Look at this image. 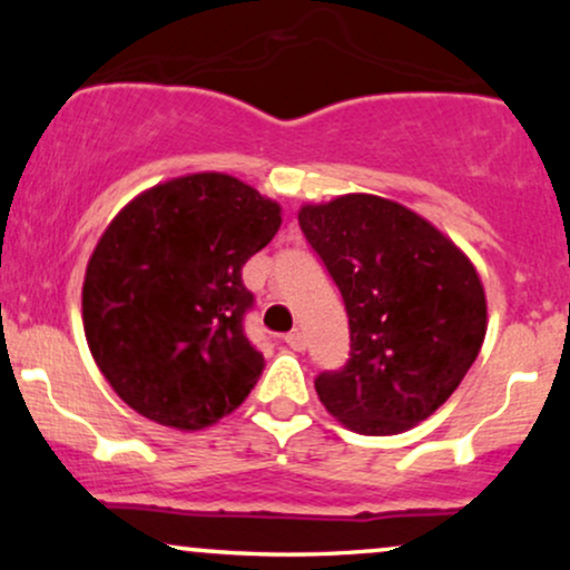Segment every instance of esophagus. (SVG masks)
<instances>
[{
    "instance_id": "obj_1",
    "label": "esophagus",
    "mask_w": 570,
    "mask_h": 570,
    "mask_svg": "<svg viewBox=\"0 0 570 570\" xmlns=\"http://www.w3.org/2000/svg\"><path fill=\"white\" fill-rule=\"evenodd\" d=\"M284 343L289 345L292 351H305V345H307V340H305V335L299 330H294V332H289V335L284 337Z\"/></svg>"
}]
</instances>
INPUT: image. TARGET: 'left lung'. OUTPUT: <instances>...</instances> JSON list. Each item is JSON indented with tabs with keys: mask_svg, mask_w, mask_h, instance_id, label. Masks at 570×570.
<instances>
[{
	"mask_svg": "<svg viewBox=\"0 0 570 570\" xmlns=\"http://www.w3.org/2000/svg\"><path fill=\"white\" fill-rule=\"evenodd\" d=\"M297 219L351 326L348 364L316 377L318 399L356 434L410 431L448 402L485 343L480 273L440 227L381 195L303 203Z\"/></svg>",
	"mask_w": 570,
	"mask_h": 570,
	"instance_id": "obj_1",
	"label": "left lung"
}]
</instances>
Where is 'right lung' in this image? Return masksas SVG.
I'll return each instance as SVG.
<instances>
[{"mask_svg": "<svg viewBox=\"0 0 570 570\" xmlns=\"http://www.w3.org/2000/svg\"><path fill=\"white\" fill-rule=\"evenodd\" d=\"M278 227L276 200L219 171L174 176L117 212L85 267L82 326L130 410L200 431L244 404L265 356L244 335L240 267Z\"/></svg>", "mask_w": 570, "mask_h": 570, "instance_id": "right-lung-1", "label": "right lung"}]
</instances>
